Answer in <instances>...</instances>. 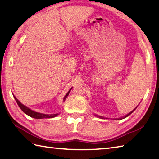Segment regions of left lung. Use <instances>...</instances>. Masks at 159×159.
Returning a JSON list of instances; mask_svg holds the SVG:
<instances>
[{"label": "left lung", "mask_w": 159, "mask_h": 159, "mask_svg": "<svg viewBox=\"0 0 159 159\" xmlns=\"http://www.w3.org/2000/svg\"><path fill=\"white\" fill-rule=\"evenodd\" d=\"M136 108H137V107H136ZM136 108H135V109H136ZM135 109H133V111H130V113H129V114H127V115H126V116H125V117H124V118H120V119H123V118H126V117H127V116H129V115H130V114H131V113H133V111H135ZM98 117H99V118H103V117H102V116H98Z\"/></svg>", "instance_id": "1"}]
</instances>
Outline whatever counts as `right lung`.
I'll list each match as a JSON object with an SVG mask.
<instances>
[{"label": "right lung", "instance_id": "add662e5", "mask_svg": "<svg viewBox=\"0 0 159 159\" xmlns=\"http://www.w3.org/2000/svg\"><path fill=\"white\" fill-rule=\"evenodd\" d=\"M71 89H70L69 90V92L67 93H66V94L65 95V97H64V101L66 99V97L68 96L70 91ZM14 98H15L17 105H18V106L20 107V109H22V110L23 111V112L25 113L26 114H27L28 116H30V117L32 118H36V119H41V118H54V117H56V116L58 115V114H41V113H38V112H36V111H34L33 110H31L30 109H29V107H27L26 106H25V105H24L23 104H22L20 103V102L17 99V98L14 96Z\"/></svg>", "mask_w": 159, "mask_h": 159}]
</instances>
